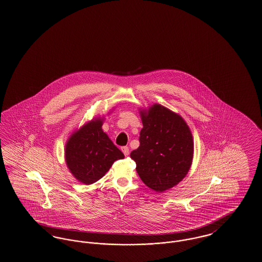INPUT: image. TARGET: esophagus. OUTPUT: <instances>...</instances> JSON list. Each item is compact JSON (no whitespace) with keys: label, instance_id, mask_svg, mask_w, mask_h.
Instances as JSON below:
<instances>
[{"label":"esophagus","instance_id":"34e87169","mask_svg":"<svg viewBox=\"0 0 262 262\" xmlns=\"http://www.w3.org/2000/svg\"><path fill=\"white\" fill-rule=\"evenodd\" d=\"M121 151L123 152V154H124L125 156H128V155H129V148H128L127 146H123V147H121Z\"/></svg>","mask_w":262,"mask_h":262}]
</instances>
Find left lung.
Masks as SVG:
<instances>
[{"label":"left lung","mask_w":262,"mask_h":262,"mask_svg":"<svg viewBox=\"0 0 262 262\" xmlns=\"http://www.w3.org/2000/svg\"><path fill=\"white\" fill-rule=\"evenodd\" d=\"M140 146L130 154L136 170L151 189L163 192L185 178L193 158V139L187 122L160 104L141 111Z\"/></svg>","instance_id":"1"}]
</instances>
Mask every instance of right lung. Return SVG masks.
Masks as SVG:
<instances>
[{"instance_id":"1","label":"right lung","mask_w":262,"mask_h":262,"mask_svg":"<svg viewBox=\"0 0 262 262\" xmlns=\"http://www.w3.org/2000/svg\"><path fill=\"white\" fill-rule=\"evenodd\" d=\"M102 120L95 119L70 137L66 143V164L76 179L91 185L102 178L113 163L124 155L102 130Z\"/></svg>"}]
</instances>
